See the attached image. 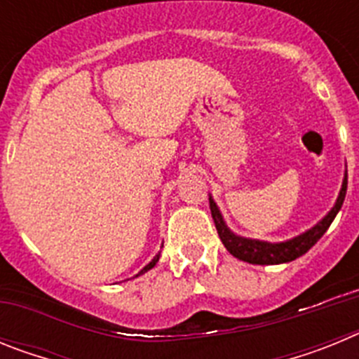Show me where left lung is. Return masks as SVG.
<instances>
[{
    "instance_id": "left-lung-1",
    "label": "left lung",
    "mask_w": 359,
    "mask_h": 359,
    "mask_svg": "<svg viewBox=\"0 0 359 359\" xmlns=\"http://www.w3.org/2000/svg\"><path fill=\"white\" fill-rule=\"evenodd\" d=\"M345 192H347V172H345L344 183H341L340 196L336 199L334 207L331 208V212L313 228H309V230L300 233V236L293 237V239L284 241V243H266V241L246 239V237L236 236V233L226 226V223H224L223 215L219 212L217 205H215V201L212 199V196L208 199H210L212 219H214L215 228H217L219 239L223 241L224 248H226L231 255L237 257L239 261L250 262V264H282V262L294 261V259H298V257L304 255L306 252H309V250L318 243L320 237L327 231V228L331 226V223L334 221L336 214L340 212L341 205H344Z\"/></svg>"
}]
</instances>
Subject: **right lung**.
<instances>
[{"label": "right lung", "mask_w": 359, "mask_h": 359, "mask_svg": "<svg viewBox=\"0 0 359 359\" xmlns=\"http://www.w3.org/2000/svg\"><path fill=\"white\" fill-rule=\"evenodd\" d=\"M161 246H163V244H161ZM158 261H160V252H158V253H156V257H154V259H152V261H151V262H149V264H147V266H145V268H144V269H142V271H140V273H138V275L145 273V271H149V269H151V268H154V266H156V262H158ZM138 275H136V277H138Z\"/></svg>", "instance_id": "1"}]
</instances>
